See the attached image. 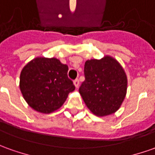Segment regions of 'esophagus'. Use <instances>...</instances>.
Segmentation results:
<instances>
[{
  "instance_id": "esophagus-1",
  "label": "esophagus",
  "mask_w": 155,
  "mask_h": 155,
  "mask_svg": "<svg viewBox=\"0 0 155 155\" xmlns=\"http://www.w3.org/2000/svg\"><path fill=\"white\" fill-rule=\"evenodd\" d=\"M74 85H75L76 88H78V86H79V80L78 79H75L74 80Z\"/></svg>"
}]
</instances>
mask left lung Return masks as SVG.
Segmentation results:
<instances>
[{"label":"left lung","instance_id":"1","mask_svg":"<svg viewBox=\"0 0 155 155\" xmlns=\"http://www.w3.org/2000/svg\"><path fill=\"white\" fill-rule=\"evenodd\" d=\"M84 77L79 93L94 115L108 116L120 108L127 93V79L116 60L110 56L88 60L84 65Z\"/></svg>","mask_w":155,"mask_h":155}]
</instances>
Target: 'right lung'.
Returning a JSON list of instances; mask_svg holds the SVG:
<instances>
[{"label":"right lung","mask_w":155,"mask_h":155,"mask_svg":"<svg viewBox=\"0 0 155 155\" xmlns=\"http://www.w3.org/2000/svg\"><path fill=\"white\" fill-rule=\"evenodd\" d=\"M68 67L56 58L37 57L21 71L20 89L28 105L49 114L59 109L75 86L67 77Z\"/></svg>","instance_id":"right-lung-1"}]
</instances>
